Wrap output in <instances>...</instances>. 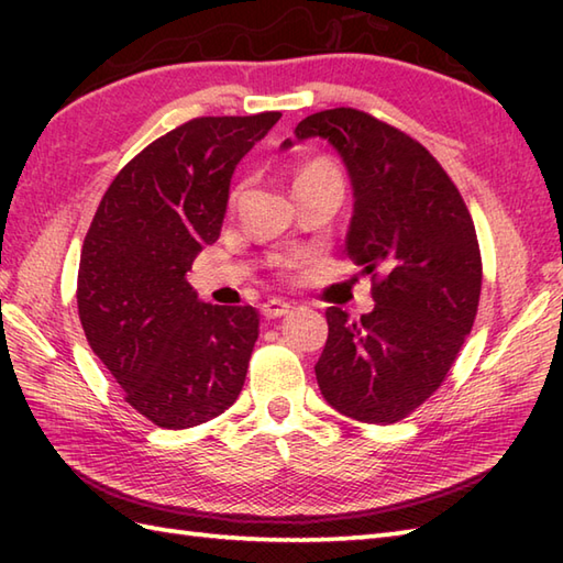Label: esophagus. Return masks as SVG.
Returning <instances> with one entry per match:
<instances>
[{"instance_id":"obj_1","label":"esophagus","mask_w":563,"mask_h":563,"mask_svg":"<svg viewBox=\"0 0 563 563\" xmlns=\"http://www.w3.org/2000/svg\"><path fill=\"white\" fill-rule=\"evenodd\" d=\"M292 312V305L285 300H268L266 305H261V314L266 319H280L288 317Z\"/></svg>"}]
</instances>
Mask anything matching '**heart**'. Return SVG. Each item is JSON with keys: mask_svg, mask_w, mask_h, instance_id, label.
Returning <instances> with one entry per match:
<instances>
[{"mask_svg": "<svg viewBox=\"0 0 563 563\" xmlns=\"http://www.w3.org/2000/svg\"><path fill=\"white\" fill-rule=\"evenodd\" d=\"M307 174H333V176H339L336 174V169H333V166L329 164V162H321V159H317V162H309L305 169L300 172V176H307ZM236 190L232 194V200H236ZM302 263H305V256H290V258H285V261H280V266L285 268V271H300L302 268Z\"/></svg>", "mask_w": 563, "mask_h": 563, "instance_id": "b5f03b06", "label": "heart"}]
</instances>
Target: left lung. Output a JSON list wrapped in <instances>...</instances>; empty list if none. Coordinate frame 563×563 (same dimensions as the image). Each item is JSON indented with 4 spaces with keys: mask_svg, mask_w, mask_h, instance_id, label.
Returning <instances> with one entry per match:
<instances>
[{
    "mask_svg": "<svg viewBox=\"0 0 563 563\" xmlns=\"http://www.w3.org/2000/svg\"><path fill=\"white\" fill-rule=\"evenodd\" d=\"M329 140L353 186L345 251L373 275V312L327 309L314 365L339 413L394 423L416 411L457 357L482 295V254L457 186L421 142L355 109L307 115L295 140ZM283 142V150L292 147Z\"/></svg>",
    "mask_w": 563,
    "mask_h": 563,
    "instance_id": "obj_1",
    "label": "left lung"
}]
</instances>
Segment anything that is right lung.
Segmentation results:
<instances>
[{"instance_id":"1","label":"right lung","mask_w":563,"mask_h":563,"mask_svg":"<svg viewBox=\"0 0 563 563\" xmlns=\"http://www.w3.org/2000/svg\"><path fill=\"white\" fill-rule=\"evenodd\" d=\"M278 118H194L154 140L113 178L84 236V333L125 401L159 428L206 423L244 387L258 312L198 300L186 273L220 236L236 164Z\"/></svg>"}]
</instances>
